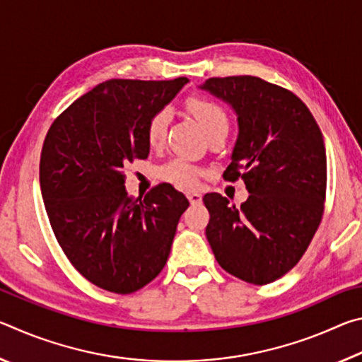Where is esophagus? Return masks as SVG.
I'll list each match as a JSON object with an SVG mask.
<instances>
[{
	"mask_svg": "<svg viewBox=\"0 0 362 362\" xmlns=\"http://www.w3.org/2000/svg\"><path fill=\"white\" fill-rule=\"evenodd\" d=\"M187 198H188V201H189V203H192L193 206H194V204H199L201 201H203V198H201V194H199V193H194V192L187 193Z\"/></svg>",
	"mask_w": 362,
	"mask_h": 362,
	"instance_id": "34e87169",
	"label": "esophagus"
}]
</instances>
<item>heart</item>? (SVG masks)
<instances>
[{"label":"heart","mask_w":362,"mask_h":362,"mask_svg":"<svg viewBox=\"0 0 362 362\" xmlns=\"http://www.w3.org/2000/svg\"><path fill=\"white\" fill-rule=\"evenodd\" d=\"M187 108L189 110L198 122L203 127L206 134L212 132L214 129L222 126H228V116H226L225 110L207 97L201 95H192L187 100ZM170 119V113L168 108L156 110L155 113L150 116L148 122H146V142L151 148H158L164 142L166 137V129ZM203 174L198 166L189 163L185 158H173L168 163H164L161 168L158 169L159 179L166 180L173 185L185 189H192L198 187L199 177Z\"/></svg>","instance_id":"b5f03b06"}]
</instances>
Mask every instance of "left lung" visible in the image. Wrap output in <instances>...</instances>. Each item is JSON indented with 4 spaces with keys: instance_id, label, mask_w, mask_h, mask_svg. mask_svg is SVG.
I'll use <instances>...</instances> for the list:
<instances>
[{
    "instance_id": "obj_1",
    "label": "left lung",
    "mask_w": 362,
    "mask_h": 362,
    "mask_svg": "<svg viewBox=\"0 0 362 362\" xmlns=\"http://www.w3.org/2000/svg\"><path fill=\"white\" fill-rule=\"evenodd\" d=\"M231 105L238 139L223 179H243L241 207L204 194L206 236L218 265L263 286L297 265L321 223L326 199V146L298 97L257 76L209 78L199 86Z\"/></svg>"
}]
</instances>
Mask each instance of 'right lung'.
<instances>
[{
	"mask_svg": "<svg viewBox=\"0 0 362 362\" xmlns=\"http://www.w3.org/2000/svg\"><path fill=\"white\" fill-rule=\"evenodd\" d=\"M187 83L108 79L49 127L40 161L49 222L66 259L100 289L132 293L166 265L188 199L170 183L134 199L124 168L148 158L146 122Z\"/></svg>",
	"mask_w": 362,
	"mask_h": 362,
	"instance_id": "1",
	"label": "right lung"
}]
</instances>
